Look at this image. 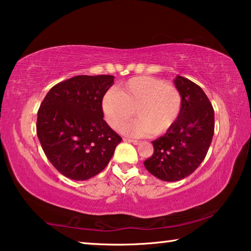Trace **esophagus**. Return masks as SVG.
<instances>
[{
    "mask_svg": "<svg viewBox=\"0 0 251 251\" xmlns=\"http://www.w3.org/2000/svg\"><path fill=\"white\" fill-rule=\"evenodd\" d=\"M124 141H126V142H129V143H131V144H134V145H138L139 143V141H135V139H129V138H125Z\"/></svg>",
    "mask_w": 251,
    "mask_h": 251,
    "instance_id": "obj_1",
    "label": "esophagus"
}]
</instances>
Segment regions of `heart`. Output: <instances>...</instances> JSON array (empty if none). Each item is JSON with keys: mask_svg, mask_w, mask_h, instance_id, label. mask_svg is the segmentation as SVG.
<instances>
[{"mask_svg": "<svg viewBox=\"0 0 251 251\" xmlns=\"http://www.w3.org/2000/svg\"><path fill=\"white\" fill-rule=\"evenodd\" d=\"M181 95L173 84L151 76H139L122 84L118 91L106 92L101 101L108 125L118 129L134 115L136 120L122 127V131L134 137L151 133L159 136L172 128L181 110Z\"/></svg>", "mask_w": 251, "mask_h": 251, "instance_id": "heart-1", "label": "heart"}]
</instances>
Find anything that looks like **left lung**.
Instances as JSON below:
<instances>
[{
	"label": "left lung",
	"mask_w": 251,
	"mask_h": 251,
	"mask_svg": "<svg viewBox=\"0 0 251 251\" xmlns=\"http://www.w3.org/2000/svg\"><path fill=\"white\" fill-rule=\"evenodd\" d=\"M174 83L182 100L180 115L166 134L151 142L154 154L144 161L147 171L164 181L184 179L196 171L215 129L214 108L205 92L182 76Z\"/></svg>",
	"instance_id": "1"
}]
</instances>
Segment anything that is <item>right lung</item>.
<instances>
[{
    "instance_id": "obj_1",
    "label": "right lung",
    "mask_w": 251,
    "mask_h": 251,
    "mask_svg": "<svg viewBox=\"0 0 251 251\" xmlns=\"http://www.w3.org/2000/svg\"><path fill=\"white\" fill-rule=\"evenodd\" d=\"M112 75H78L50 88L37 112L36 133L48 159L70 179L86 180L107 166L122 137L103 117Z\"/></svg>"
}]
</instances>
